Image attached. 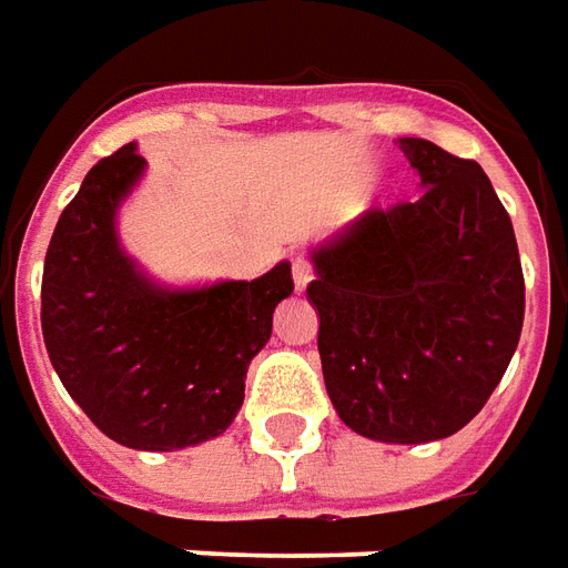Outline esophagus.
Wrapping results in <instances>:
<instances>
[{
	"label": "esophagus",
	"instance_id": "1",
	"mask_svg": "<svg viewBox=\"0 0 568 568\" xmlns=\"http://www.w3.org/2000/svg\"><path fill=\"white\" fill-rule=\"evenodd\" d=\"M291 268H293V284H296V291H303L308 281H312V260H308V256H293Z\"/></svg>",
	"mask_w": 568,
	"mask_h": 568
}]
</instances>
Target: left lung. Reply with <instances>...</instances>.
<instances>
[{
  "instance_id": "8db88e82",
  "label": "left lung",
  "mask_w": 568,
  "mask_h": 568,
  "mask_svg": "<svg viewBox=\"0 0 568 568\" xmlns=\"http://www.w3.org/2000/svg\"><path fill=\"white\" fill-rule=\"evenodd\" d=\"M417 201L374 206L315 253L327 396L358 436L445 439L483 410L514 358L526 281L514 222L476 160L402 139Z\"/></svg>"
}]
</instances>
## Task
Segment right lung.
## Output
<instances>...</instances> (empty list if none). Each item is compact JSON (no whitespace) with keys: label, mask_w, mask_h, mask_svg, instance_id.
Listing matches in <instances>:
<instances>
[{"label":"right lung","mask_w":568,"mask_h":568,"mask_svg":"<svg viewBox=\"0 0 568 568\" xmlns=\"http://www.w3.org/2000/svg\"><path fill=\"white\" fill-rule=\"evenodd\" d=\"M144 158L123 144L64 206L42 268V339L73 402L113 442L172 452L222 436L246 367L293 293L281 262L256 281L160 291L120 253L113 216Z\"/></svg>","instance_id":"right-lung-1"}]
</instances>
